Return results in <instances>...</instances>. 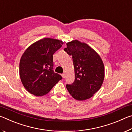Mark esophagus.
<instances>
[{
	"mask_svg": "<svg viewBox=\"0 0 132 132\" xmlns=\"http://www.w3.org/2000/svg\"><path fill=\"white\" fill-rule=\"evenodd\" d=\"M62 77L64 79V78L65 77V74H64V73H63V74H62Z\"/></svg>",
	"mask_w": 132,
	"mask_h": 132,
	"instance_id": "obj_1",
	"label": "esophagus"
}]
</instances>
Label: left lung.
<instances>
[{"mask_svg": "<svg viewBox=\"0 0 132 132\" xmlns=\"http://www.w3.org/2000/svg\"><path fill=\"white\" fill-rule=\"evenodd\" d=\"M64 51L72 56L75 79L66 84L70 94L82 101L93 96L100 90L104 79V66L101 58L87 44L77 40L67 43Z\"/></svg>", "mask_w": 132, "mask_h": 132, "instance_id": "1", "label": "left lung"}]
</instances>
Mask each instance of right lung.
Instances as JSON below:
<instances>
[{
  "label": "right lung",
  "instance_id": "1",
  "mask_svg": "<svg viewBox=\"0 0 132 132\" xmlns=\"http://www.w3.org/2000/svg\"><path fill=\"white\" fill-rule=\"evenodd\" d=\"M63 44L59 40L46 38L32 44L24 52L19 72L22 83L29 93L35 96L45 95L62 79L53 70V55Z\"/></svg>",
  "mask_w": 132,
  "mask_h": 132
}]
</instances>
